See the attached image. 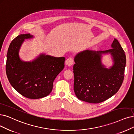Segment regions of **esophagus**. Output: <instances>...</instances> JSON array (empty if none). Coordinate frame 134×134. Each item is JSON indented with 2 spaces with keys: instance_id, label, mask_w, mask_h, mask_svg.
Wrapping results in <instances>:
<instances>
[{
  "instance_id": "1",
  "label": "esophagus",
  "mask_w": 134,
  "mask_h": 134,
  "mask_svg": "<svg viewBox=\"0 0 134 134\" xmlns=\"http://www.w3.org/2000/svg\"><path fill=\"white\" fill-rule=\"evenodd\" d=\"M74 63V59L72 58L71 57H69V58L67 59V60L65 62V64L68 66H70L72 65Z\"/></svg>"
}]
</instances>
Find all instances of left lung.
I'll list each match as a JSON object with an SVG mask.
<instances>
[{
    "instance_id": "1",
    "label": "left lung",
    "mask_w": 134,
    "mask_h": 134,
    "mask_svg": "<svg viewBox=\"0 0 134 134\" xmlns=\"http://www.w3.org/2000/svg\"><path fill=\"white\" fill-rule=\"evenodd\" d=\"M112 48L105 51L86 50L77 54L74 65V90L80 100L99 103L115 94L122 83L126 65L125 52L119 42L114 39ZM109 52L114 65L107 69L101 64V54Z\"/></svg>"
}]
</instances>
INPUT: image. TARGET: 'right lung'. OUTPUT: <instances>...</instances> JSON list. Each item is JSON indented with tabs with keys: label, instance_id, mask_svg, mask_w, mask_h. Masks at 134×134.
I'll return each mask as SVG.
<instances>
[{
	"label": "right lung",
	"instance_id": "right-lung-1",
	"mask_svg": "<svg viewBox=\"0 0 134 134\" xmlns=\"http://www.w3.org/2000/svg\"><path fill=\"white\" fill-rule=\"evenodd\" d=\"M32 37L30 34L20 35L12 41L7 53L6 73L9 82L20 94L38 99L52 92L53 81L64 69L65 58L42 54L32 62L21 61L20 46L25 39Z\"/></svg>",
	"mask_w": 134,
	"mask_h": 134
}]
</instances>
